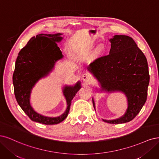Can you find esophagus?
I'll return each instance as SVG.
<instances>
[{"label": "esophagus", "mask_w": 159, "mask_h": 159, "mask_svg": "<svg viewBox=\"0 0 159 159\" xmlns=\"http://www.w3.org/2000/svg\"><path fill=\"white\" fill-rule=\"evenodd\" d=\"M82 79L85 83H89L90 80V75L88 73H84L83 75H82Z\"/></svg>", "instance_id": "34e87169"}]
</instances>
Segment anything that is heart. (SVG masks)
Listing matches in <instances>:
<instances>
[{
  "mask_svg": "<svg viewBox=\"0 0 159 159\" xmlns=\"http://www.w3.org/2000/svg\"><path fill=\"white\" fill-rule=\"evenodd\" d=\"M104 48L103 46L100 45L96 50V55L97 57H100V56H101L104 53Z\"/></svg>",
  "mask_w": 159,
  "mask_h": 159,
  "instance_id": "1",
  "label": "heart"
}]
</instances>
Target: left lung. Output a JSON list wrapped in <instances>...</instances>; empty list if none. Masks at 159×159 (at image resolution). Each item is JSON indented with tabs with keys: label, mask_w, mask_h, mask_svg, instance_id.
I'll return each instance as SVG.
<instances>
[{
	"label": "left lung",
	"mask_w": 159,
	"mask_h": 159,
	"mask_svg": "<svg viewBox=\"0 0 159 159\" xmlns=\"http://www.w3.org/2000/svg\"><path fill=\"white\" fill-rule=\"evenodd\" d=\"M109 41V55L96 59L90 64L88 70L98 82L100 89L96 88L97 92H120L125 94L127 102L125 114L114 120L102 119L109 124H124L139 114L147 100L149 84L148 63L131 37L115 35ZM93 103L96 110L93 98Z\"/></svg>",
	"instance_id": "left-lung-1"
}]
</instances>
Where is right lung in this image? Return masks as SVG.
<instances>
[{
	"instance_id": "add662e5",
	"label": "right lung",
	"mask_w": 159,
	"mask_h": 159,
	"mask_svg": "<svg viewBox=\"0 0 159 159\" xmlns=\"http://www.w3.org/2000/svg\"><path fill=\"white\" fill-rule=\"evenodd\" d=\"M63 34H41L30 39L18 53L13 74L14 94L18 104L31 120L45 125H54L63 121L68 116L71 101L81 88L78 81L73 86L65 85L63 94L66 102V108L57 117H48L35 111L30 104V96L35 84L49 75L57 61L63 55L57 43L63 39Z\"/></svg>"
}]
</instances>
